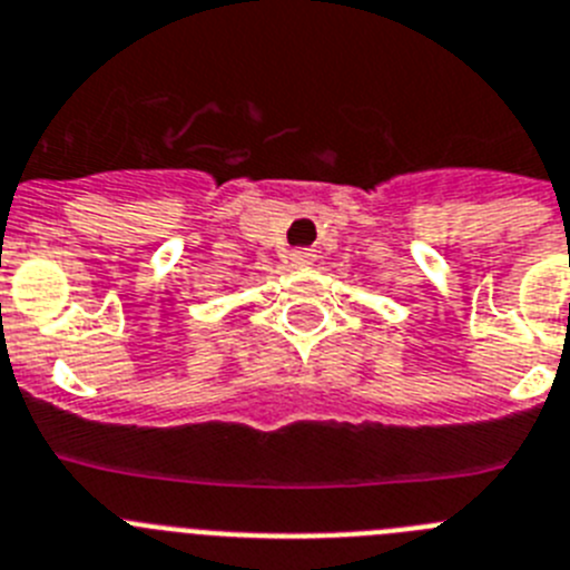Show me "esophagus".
<instances>
[{
	"mask_svg": "<svg viewBox=\"0 0 570 570\" xmlns=\"http://www.w3.org/2000/svg\"><path fill=\"white\" fill-rule=\"evenodd\" d=\"M292 266H312L315 264V253L312 249H295V253L289 255Z\"/></svg>",
	"mask_w": 570,
	"mask_h": 570,
	"instance_id": "esophagus-1",
	"label": "esophagus"
}]
</instances>
